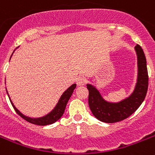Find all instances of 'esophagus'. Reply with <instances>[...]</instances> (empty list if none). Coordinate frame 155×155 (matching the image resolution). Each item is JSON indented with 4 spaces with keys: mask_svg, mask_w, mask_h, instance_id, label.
Instances as JSON below:
<instances>
[{
    "mask_svg": "<svg viewBox=\"0 0 155 155\" xmlns=\"http://www.w3.org/2000/svg\"><path fill=\"white\" fill-rule=\"evenodd\" d=\"M76 83L78 85H84L85 84V79L82 77H78L76 79Z\"/></svg>",
    "mask_w": 155,
    "mask_h": 155,
    "instance_id": "34e87169",
    "label": "esophagus"
}]
</instances>
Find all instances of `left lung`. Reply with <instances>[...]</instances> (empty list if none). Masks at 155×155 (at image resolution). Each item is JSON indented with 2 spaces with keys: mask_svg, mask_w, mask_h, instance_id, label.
I'll return each instance as SVG.
<instances>
[{
  "mask_svg": "<svg viewBox=\"0 0 155 155\" xmlns=\"http://www.w3.org/2000/svg\"><path fill=\"white\" fill-rule=\"evenodd\" d=\"M138 56V80L135 89L127 98L112 103L105 101L98 90L92 85L87 84L89 90V106L93 114L98 120L106 123H114L130 117L135 112L144 101L148 90V71L144 52L139 45L135 46Z\"/></svg>",
  "mask_w": 155,
  "mask_h": 155,
  "instance_id": "1",
  "label": "left lung"
}]
</instances>
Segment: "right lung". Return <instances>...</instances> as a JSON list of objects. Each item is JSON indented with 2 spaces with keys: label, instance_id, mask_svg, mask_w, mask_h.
<instances>
[{
  "label": "right lung",
  "instance_id": "obj_1",
  "mask_svg": "<svg viewBox=\"0 0 155 155\" xmlns=\"http://www.w3.org/2000/svg\"><path fill=\"white\" fill-rule=\"evenodd\" d=\"M75 88H76V84H74V85H72L70 87L68 88L67 90L63 93V94L61 96L58 104H57L56 106L54 107V110H53L50 113H49L47 115L44 116V117H38V118H32V117H26V116H25L24 114H22L20 112V111L15 107L14 105H13L10 99H9V100H10L11 104H12V106H13L15 111H16V112L17 113V114L20 115L23 119H25V121H27V122H30L32 124L38 125V126H46V125L53 124L54 122H56L58 120L60 119L61 117L62 116L64 112H65V106L67 105L68 101H69V99L71 97L72 94L74 92V90Z\"/></svg>",
  "mask_w": 155,
  "mask_h": 155
}]
</instances>
